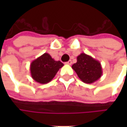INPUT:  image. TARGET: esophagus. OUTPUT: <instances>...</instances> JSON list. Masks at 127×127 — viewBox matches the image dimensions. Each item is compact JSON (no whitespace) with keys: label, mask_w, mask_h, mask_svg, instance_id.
Instances as JSON below:
<instances>
[{"label":"esophagus","mask_w":127,"mask_h":127,"mask_svg":"<svg viewBox=\"0 0 127 127\" xmlns=\"http://www.w3.org/2000/svg\"><path fill=\"white\" fill-rule=\"evenodd\" d=\"M65 64H68V65H71V64H72V61H71V60H69L68 61L66 62Z\"/></svg>","instance_id":"obj_1"}]
</instances>
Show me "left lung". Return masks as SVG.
Returning <instances> with one entry per match:
<instances>
[{
  "label": "left lung",
  "mask_w": 127,
  "mask_h": 127,
  "mask_svg": "<svg viewBox=\"0 0 127 127\" xmlns=\"http://www.w3.org/2000/svg\"><path fill=\"white\" fill-rule=\"evenodd\" d=\"M72 68L81 81L88 84L97 81L102 74L100 61L85 53L77 56V62L72 66Z\"/></svg>",
  "instance_id": "left-lung-1"
}]
</instances>
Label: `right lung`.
I'll list each match as a JSON object with an SVG mask.
<instances>
[{
  "label": "right lung",
  "mask_w": 127,
  "mask_h": 127,
  "mask_svg": "<svg viewBox=\"0 0 127 127\" xmlns=\"http://www.w3.org/2000/svg\"><path fill=\"white\" fill-rule=\"evenodd\" d=\"M63 66L61 61H55L48 53H44L31 63V76L37 83L46 84L54 78Z\"/></svg>",
  "instance_id": "1"
}]
</instances>
